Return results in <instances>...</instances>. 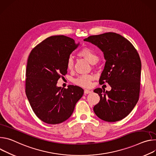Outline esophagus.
Instances as JSON below:
<instances>
[{"label":"esophagus","instance_id":"1","mask_svg":"<svg viewBox=\"0 0 156 156\" xmlns=\"http://www.w3.org/2000/svg\"><path fill=\"white\" fill-rule=\"evenodd\" d=\"M92 91L91 90H87V89H85L84 90V94H90L91 93Z\"/></svg>","mask_w":156,"mask_h":156}]
</instances>
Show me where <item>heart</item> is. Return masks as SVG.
<instances>
[{"label": "heart", "mask_w": 156, "mask_h": 156, "mask_svg": "<svg viewBox=\"0 0 156 156\" xmlns=\"http://www.w3.org/2000/svg\"><path fill=\"white\" fill-rule=\"evenodd\" d=\"M79 56L83 58L91 64H96L99 59L98 55L94 51L87 47H85L81 49L79 53ZM74 63L72 58H69L66 62V68L68 71H73L74 69ZM94 79V76L90 74L83 75L79 77L74 80L75 84L80 86L82 87H89L91 85V82Z\"/></svg>", "instance_id": "b5f03b06"}]
</instances>
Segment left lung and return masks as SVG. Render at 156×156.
Returning a JSON list of instances; mask_svg holds the SVG:
<instances>
[{
    "mask_svg": "<svg viewBox=\"0 0 156 156\" xmlns=\"http://www.w3.org/2000/svg\"><path fill=\"white\" fill-rule=\"evenodd\" d=\"M99 48L106 60L99 79L107 82L110 91L100 88L94 91L100 97L94 107L95 115L108 122L127 116L139 100L141 62L137 50L127 39L113 32L92 35L83 40Z\"/></svg>",
    "mask_w": 156,
    "mask_h": 156,
    "instance_id": "8db88e82",
    "label": "left lung"
}]
</instances>
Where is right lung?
Returning <instances> with one entry per match:
<instances>
[{
    "label": "right lung",
    "mask_w": 156,
    "mask_h": 156,
    "mask_svg": "<svg viewBox=\"0 0 156 156\" xmlns=\"http://www.w3.org/2000/svg\"><path fill=\"white\" fill-rule=\"evenodd\" d=\"M79 44L64 35L52 36L34 47L28 56L25 93L34 113L46 123L56 125L67 120L83 94L79 86L62 89L56 85L67 74V61Z\"/></svg>",
    "instance_id": "obj_1"
}]
</instances>
